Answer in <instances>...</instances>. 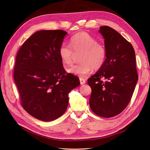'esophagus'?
Wrapping results in <instances>:
<instances>
[{"label":"esophagus","instance_id":"1","mask_svg":"<svg viewBox=\"0 0 150 150\" xmlns=\"http://www.w3.org/2000/svg\"><path fill=\"white\" fill-rule=\"evenodd\" d=\"M79 81H80V84H81V85H83V84H84L86 83L85 79H83V78H79Z\"/></svg>","mask_w":150,"mask_h":150}]
</instances>
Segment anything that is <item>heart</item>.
<instances>
[{"mask_svg":"<svg viewBox=\"0 0 150 150\" xmlns=\"http://www.w3.org/2000/svg\"><path fill=\"white\" fill-rule=\"evenodd\" d=\"M69 44L62 43L59 48V56L66 65L72 63L74 52L82 51L80 56L81 62L71 66L67 71L75 76L83 77L88 74L92 69L98 70L103 66L106 58V49L102 44L86 32H81L72 35Z\"/></svg>","mask_w":150,"mask_h":150,"instance_id":"heart-1","label":"heart"}]
</instances>
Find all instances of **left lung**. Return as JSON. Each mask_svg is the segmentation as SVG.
Instances as JSON below:
<instances>
[{
    "instance_id": "left-lung-1",
    "label": "left lung",
    "mask_w": 150,
    "mask_h": 150,
    "mask_svg": "<svg viewBox=\"0 0 150 150\" xmlns=\"http://www.w3.org/2000/svg\"><path fill=\"white\" fill-rule=\"evenodd\" d=\"M99 33L107 54L103 66L88 79L92 89L89 106L98 116L111 117L125 110L133 96L138 79L135 52L132 45L110 27H100Z\"/></svg>"
}]
</instances>
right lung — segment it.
<instances>
[{
  "label": "right lung",
  "mask_w": 150,
  "mask_h": 150,
  "mask_svg": "<svg viewBox=\"0 0 150 150\" xmlns=\"http://www.w3.org/2000/svg\"><path fill=\"white\" fill-rule=\"evenodd\" d=\"M62 30H41L27 39L17 52L13 78L21 104L32 116L52 121L65 112L68 94L79 86L77 76L66 72L59 48L67 34Z\"/></svg>",
  "instance_id": "right-lung-1"
}]
</instances>
